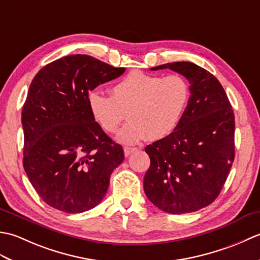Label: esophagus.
<instances>
[{
    "label": "esophagus",
    "mask_w": 260,
    "mask_h": 260,
    "mask_svg": "<svg viewBox=\"0 0 260 260\" xmlns=\"http://www.w3.org/2000/svg\"><path fill=\"white\" fill-rule=\"evenodd\" d=\"M135 151H137L136 147H124V154H125L126 157L129 156L131 154L133 153V152H135Z\"/></svg>",
    "instance_id": "esophagus-1"
}]
</instances>
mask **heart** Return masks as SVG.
Listing matches in <instances>:
<instances>
[{
	"instance_id": "b5f03b06",
	"label": "heart",
	"mask_w": 260,
	"mask_h": 260,
	"mask_svg": "<svg viewBox=\"0 0 260 260\" xmlns=\"http://www.w3.org/2000/svg\"><path fill=\"white\" fill-rule=\"evenodd\" d=\"M190 86L180 75L167 77L131 71L110 88L106 96L98 90L87 95L89 112L107 133H114L123 120L129 123L116 139L136 144L144 139L157 141L170 135L183 117L190 99Z\"/></svg>"
}]
</instances>
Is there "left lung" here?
Masks as SVG:
<instances>
[{
    "label": "left lung",
    "mask_w": 260,
    "mask_h": 260,
    "mask_svg": "<svg viewBox=\"0 0 260 260\" xmlns=\"http://www.w3.org/2000/svg\"><path fill=\"white\" fill-rule=\"evenodd\" d=\"M190 82V99L178 127L145 147L151 165L144 191L162 211L181 214L212 203L221 191L235 158V115L223 87L200 66L171 62Z\"/></svg>",
    "instance_id": "1"
}]
</instances>
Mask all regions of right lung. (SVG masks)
Wrapping results in <instances>:
<instances>
[{"instance_id":"obj_1","label":"right lung","mask_w":260,"mask_h":260,"mask_svg":"<svg viewBox=\"0 0 260 260\" xmlns=\"http://www.w3.org/2000/svg\"><path fill=\"white\" fill-rule=\"evenodd\" d=\"M125 70L71 54L45 66L33 78L22 109L23 168L50 207L80 213L106 194L124 151L92 118L87 95Z\"/></svg>"}]
</instances>
